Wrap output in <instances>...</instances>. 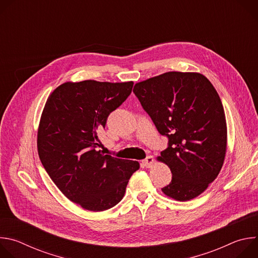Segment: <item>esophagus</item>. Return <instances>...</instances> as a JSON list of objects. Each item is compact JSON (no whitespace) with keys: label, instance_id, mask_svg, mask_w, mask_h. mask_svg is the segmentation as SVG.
I'll return each instance as SVG.
<instances>
[{"label":"esophagus","instance_id":"obj_1","mask_svg":"<svg viewBox=\"0 0 258 258\" xmlns=\"http://www.w3.org/2000/svg\"><path fill=\"white\" fill-rule=\"evenodd\" d=\"M154 163V158L152 156H148L146 159L143 160V164L146 166V167H151Z\"/></svg>","mask_w":258,"mask_h":258}]
</instances>
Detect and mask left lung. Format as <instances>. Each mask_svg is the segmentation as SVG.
Instances as JSON below:
<instances>
[{
  "instance_id": "left-lung-1",
  "label": "left lung",
  "mask_w": 258,
  "mask_h": 258,
  "mask_svg": "<svg viewBox=\"0 0 258 258\" xmlns=\"http://www.w3.org/2000/svg\"><path fill=\"white\" fill-rule=\"evenodd\" d=\"M134 93L168 147L157 157L171 170L162 192L176 201L202 194L223 167L228 142L224 107L201 73L169 71L137 83Z\"/></svg>"
}]
</instances>
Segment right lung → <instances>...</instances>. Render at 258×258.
<instances>
[{"mask_svg": "<svg viewBox=\"0 0 258 258\" xmlns=\"http://www.w3.org/2000/svg\"><path fill=\"white\" fill-rule=\"evenodd\" d=\"M133 82H67L49 96L38 130L42 164L70 201L91 211L116 205L138 161L97 150V132L130 96Z\"/></svg>", "mask_w": 258, "mask_h": 258, "instance_id": "obj_1", "label": "right lung"}]
</instances>
